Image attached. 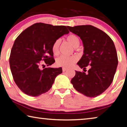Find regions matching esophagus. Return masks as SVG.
I'll return each mask as SVG.
<instances>
[{
  "instance_id": "esophagus-1",
  "label": "esophagus",
  "mask_w": 127,
  "mask_h": 127,
  "mask_svg": "<svg viewBox=\"0 0 127 127\" xmlns=\"http://www.w3.org/2000/svg\"><path fill=\"white\" fill-rule=\"evenodd\" d=\"M67 69H68L66 68H63V72H64V71H65Z\"/></svg>"
}]
</instances>
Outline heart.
Here are the masks:
<instances>
[{"mask_svg":"<svg viewBox=\"0 0 127 127\" xmlns=\"http://www.w3.org/2000/svg\"><path fill=\"white\" fill-rule=\"evenodd\" d=\"M66 40L74 48H77L79 45L80 40L77 35L71 34L68 36ZM60 44H61L60 40H57L53 43L52 46V52L54 54L57 55L59 53ZM77 61V58L75 56L67 57L62 56L57 59L56 64L58 66L68 68L72 65L74 63H75Z\"/></svg>","mask_w":127,"mask_h":127,"instance_id":"b5f03b06","label":"heart"}]
</instances>
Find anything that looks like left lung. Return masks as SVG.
<instances>
[{
  "label": "left lung",
  "instance_id": "8db88e82",
  "mask_svg": "<svg viewBox=\"0 0 127 127\" xmlns=\"http://www.w3.org/2000/svg\"><path fill=\"white\" fill-rule=\"evenodd\" d=\"M83 42L84 54L77 64L89 69L87 73L75 71L71 83L77 91L88 97H96L111 84L118 61L113 41L99 29L91 25L68 26Z\"/></svg>",
  "mask_w": 127,
  "mask_h": 127
}]
</instances>
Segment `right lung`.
<instances>
[{
	"mask_svg": "<svg viewBox=\"0 0 127 127\" xmlns=\"http://www.w3.org/2000/svg\"><path fill=\"white\" fill-rule=\"evenodd\" d=\"M69 33L65 26L38 23L25 29L16 39L9 64L14 80L23 93L38 96L51 88L57 76L62 73V68L41 69L40 61H44L47 66L53 64V44Z\"/></svg>",
	"mask_w": 127,
	"mask_h": 127,
	"instance_id": "right-lung-1",
	"label": "right lung"
}]
</instances>
